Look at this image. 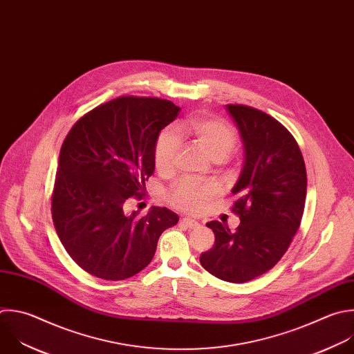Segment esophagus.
Instances as JSON below:
<instances>
[{"label":"esophagus","mask_w":354,"mask_h":354,"mask_svg":"<svg viewBox=\"0 0 354 354\" xmlns=\"http://www.w3.org/2000/svg\"><path fill=\"white\" fill-rule=\"evenodd\" d=\"M186 227H189V229H194V227H197V226H200V223L197 222V221H194V219H190V218H182V221H180Z\"/></svg>","instance_id":"esophagus-1"}]
</instances>
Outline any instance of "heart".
I'll list each match as a JSON object with an SVG mask.
<instances>
[{
	"mask_svg": "<svg viewBox=\"0 0 354 354\" xmlns=\"http://www.w3.org/2000/svg\"><path fill=\"white\" fill-rule=\"evenodd\" d=\"M176 133L193 138L214 161L226 158L238 143L236 131L229 124L203 113L179 122ZM177 136L172 131H164L154 143L153 161L160 175H169L175 171L182 150V140ZM218 194L219 187L212 182L182 179L168 192V201L182 211L197 214L205 209Z\"/></svg>",
	"mask_w": 354,
	"mask_h": 354,
	"instance_id": "1",
	"label": "heart"
}]
</instances>
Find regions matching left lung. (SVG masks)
I'll return each mask as SVG.
<instances>
[{
	"label": "left lung",
	"mask_w": 354,
	"mask_h": 354,
	"mask_svg": "<svg viewBox=\"0 0 354 354\" xmlns=\"http://www.w3.org/2000/svg\"><path fill=\"white\" fill-rule=\"evenodd\" d=\"M245 145V165L232 193L241 225L207 223L215 243L200 256L214 277L245 283L270 271L286 253L306 203L307 174L297 142L271 115L242 104L226 105Z\"/></svg>",
	"instance_id": "8db88e82"
}]
</instances>
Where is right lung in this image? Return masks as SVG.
<instances>
[{"label": "right lung", "mask_w": 354, "mask_h": 354, "mask_svg": "<svg viewBox=\"0 0 354 354\" xmlns=\"http://www.w3.org/2000/svg\"><path fill=\"white\" fill-rule=\"evenodd\" d=\"M172 101L122 95L97 105L66 135L58 160L51 214L72 260L105 281H122L146 268L161 233L179 216L153 207L127 214L125 203L143 198L154 172L160 132L179 115Z\"/></svg>", "instance_id": "add662e5"}]
</instances>
